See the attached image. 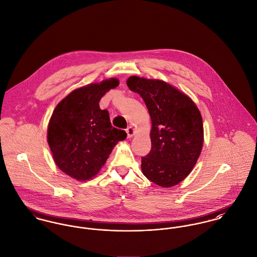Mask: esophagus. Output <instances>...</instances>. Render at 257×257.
Wrapping results in <instances>:
<instances>
[{"label":"esophagus","instance_id":"obj_1","mask_svg":"<svg viewBox=\"0 0 257 257\" xmlns=\"http://www.w3.org/2000/svg\"><path fill=\"white\" fill-rule=\"evenodd\" d=\"M126 133H127V136L128 138H131L133 135H134V128L129 126L127 129H126Z\"/></svg>","mask_w":257,"mask_h":257}]
</instances>
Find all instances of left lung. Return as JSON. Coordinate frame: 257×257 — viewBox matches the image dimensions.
I'll use <instances>...</instances> for the list:
<instances>
[{"label":"left lung","instance_id":"left-lung-1","mask_svg":"<svg viewBox=\"0 0 257 257\" xmlns=\"http://www.w3.org/2000/svg\"><path fill=\"white\" fill-rule=\"evenodd\" d=\"M127 85L144 99L152 119V149L142 158L143 174L158 186H175L191 173L200 155V112L188 96L163 81L131 76Z\"/></svg>","mask_w":257,"mask_h":257}]
</instances>
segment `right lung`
<instances>
[{
	"label": "right lung",
	"mask_w": 257,
	"mask_h": 257,
	"mask_svg": "<svg viewBox=\"0 0 257 257\" xmlns=\"http://www.w3.org/2000/svg\"><path fill=\"white\" fill-rule=\"evenodd\" d=\"M118 86L111 78L71 92L55 108L48 126V143L59 169L80 181L94 177L114 146L127 134L111 126L100 109L102 96Z\"/></svg>",
	"instance_id": "add662e5"
}]
</instances>
